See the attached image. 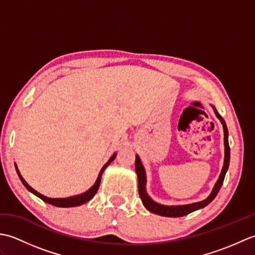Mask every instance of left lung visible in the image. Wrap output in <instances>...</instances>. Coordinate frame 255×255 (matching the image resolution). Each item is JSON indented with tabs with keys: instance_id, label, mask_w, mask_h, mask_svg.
<instances>
[{
	"instance_id": "8db88e82",
	"label": "left lung",
	"mask_w": 255,
	"mask_h": 255,
	"mask_svg": "<svg viewBox=\"0 0 255 255\" xmlns=\"http://www.w3.org/2000/svg\"><path fill=\"white\" fill-rule=\"evenodd\" d=\"M213 110L216 114V116L220 121L221 125H223L224 128V144H225V160H224V166L223 170H221L220 175L218 177L217 182H216L213 191L209 194V196L202 200V202L198 203H193L188 205H176V206H166V205H161L155 203L154 200L151 198L145 191V184H147V175H145V170L141 163V160H140L139 155H136V162H134V167H136V173L138 176V191L140 198L142 200V204L145 208L149 211L156 215L164 216V217H183V216L188 215L193 213V211L197 209H202L206 207L209 203L214 200V198L217 196L220 187L223 186V183L225 180V175L227 171H228L229 163H230V148H229V142H228V128H227L226 122L224 118L219 115V113L216 110L215 106L211 105Z\"/></svg>"
}]
</instances>
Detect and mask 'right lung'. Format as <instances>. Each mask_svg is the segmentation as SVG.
I'll use <instances>...</instances> for the list:
<instances>
[{"label":"right lung","mask_w":255,"mask_h":255,"mask_svg":"<svg viewBox=\"0 0 255 255\" xmlns=\"http://www.w3.org/2000/svg\"><path fill=\"white\" fill-rule=\"evenodd\" d=\"M115 158H116V153H114V154L111 156V158H110V160H108V161L106 162V163L104 164V166L102 167L100 173H99V176H97L96 182L94 183V185L92 186L90 189H88V191L82 193V194H80V195H75V196L67 197V198H50V197L44 196V195L40 194V193H38L37 191H35L34 188L30 187V186L28 185V184H27V182L24 180L23 176L20 175L18 167H17V165H16V164H15V169H16V172H17V174H18V176H19V178H20L21 183L24 184V186H25L27 189H28V191H29L30 193L36 195L37 197H39L40 199L44 200V202H46V203H48V204H50V205L56 206V207H66V208H68V207H75V206L83 205V204H85L86 202H89L90 199H92V198L94 197V195L96 194L97 189H99V187H100L101 178H102L103 172L105 171V169H106V167H107L108 165H110V163H111L112 161L115 160Z\"/></svg>","instance_id":"obj_1"}]
</instances>
